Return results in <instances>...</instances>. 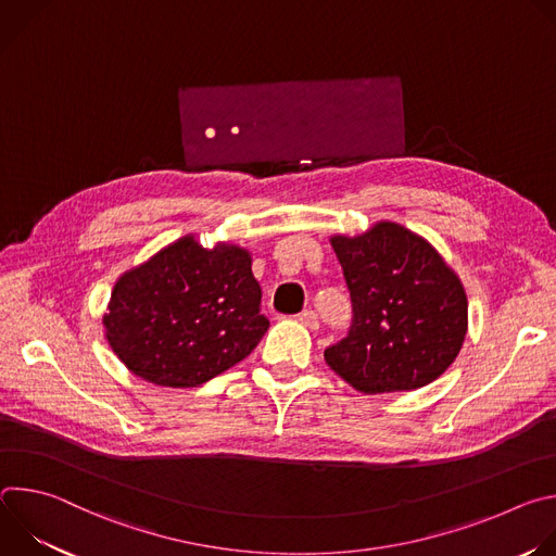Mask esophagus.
<instances>
[{
	"mask_svg": "<svg viewBox=\"0 0 556 556\" xmlns=\"http://www.w3.org/2000/svg\"><path fill=\"white\" fill-rule=\"evenodd\" d=\"M296 319L309 330H319V316H316L314 309H303L301 314H296Z\"/></svg>",
	"mask_w": 556,
	"mask_h": 556,
	"instance_id": "1",
	"label": "esophagus"
}]
</instances>
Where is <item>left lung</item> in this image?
Wrapping results in <instances>:
<instances>
[{"mask_svg":"<svg viewBox=\"0 0 556 556\" xmlns=\"http://www.w3.org/2000/svg\"><path fill=\"white\" fill-rule=\"evenodd\" d=\"M354 319L326 350V363L363 393L412 391L440 378L468 330L459 277L418 232L376 222L361 235H332Z\"/></svg>","mask_w":556,"mask_h":556,"instance_id":"1","label":"left lung"}]
</instances>
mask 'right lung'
<instances>
[{
  "instance_id": "1",
  "label": "right lung",
  "mask_w": 556,
  "mask_h": 556,
  "mask_svg": "<svg viewBox=\"0 0 556 556\" xmlns=\"http://www.w3.org/2000/svg\"><path fill=\"white\" fill-rule=\"evenodd\" d=\"M251 253L185 235L123 273L103 316L121 363L161 387H198L244 361L268 330Z\"/></svg>"
}]
</instances>
